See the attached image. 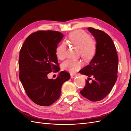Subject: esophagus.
<instances>
[{"label": "esophagus", "mask_w": 131, "mask_h": 131, "mask_svg": "<svg viewBox=\"0 0 131 131\" xmlns=\"http://www.w3.org/2000/svg\"><path fill=\"white\" fill-rule=\"evenodd\" d=\"M76 77V75L75 74H70V78H74Z\"/></svg>", "instance_id": "esophagus-1"}]
</instances>
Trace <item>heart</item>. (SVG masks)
Here are the masks:
<instances>
[{
	"label": "heart",
	"instance_id": "obj_1",
	"mask_svg": "<svg viewBox=\"0 0 131 131\" xmlns=\"http://www.w3.org/2000/svg\"><path fill=\"white\" fill-rule=\"evenodd\" d=\"M68 42L79 49L81 57L85 61H90L95 56L97 51V43L91 39L90 35L82 30H77L71 32L68 37ZM67 47L66 43L62 42L56 49V55L58 59L63 60L66 56ZM82 63L79 60L68 59L62 64L63 70L74 73L80 69Z\"/></svg>",
	"mask_w": 131,
	"mask_h": 131
}]
</instances>
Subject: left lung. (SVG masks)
I'll list each match as a JSON object with an SVG mask.
<instances>
[{
  "instance_id": "obj_1",
  "label": "left lung",
  "mask_w": 131,
  "mask_h": 131,
  "mask_svg": "<svg viewBox=\"0 0 131 131\" xmlns=\"http://www.w3.org/2000/svg\"><path fill=\"white\" fill-rule=\"evenodd\" d=\"M88 30L96 39L97 51L90 64L79 71L93 79L86 80L80 93L92 102L104 98L112 90L117 78L118 59L113 40L103 31L89 27Z\"/></svg>"
}]
</instances>
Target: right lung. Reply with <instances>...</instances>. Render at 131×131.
<instances>
[{"mask_svg":"<svg viewBox=\"0 0 131 131\" xmlns=\"http://www.w3.org/2000/svg\"><path fill=\"white\" fill-rule=\"evenodd\" d=\"M63 37L58 31H35L27 37L19 51V80L27 96L39 105L49 106L56 102L63 84L70 78L64 71L56 79L47 78L49 73L59 70L56 49Z\"/></svg>","mask_w":131,"mask_h":131,"instance_id":"1","label":"right lung"}]
</instances>
